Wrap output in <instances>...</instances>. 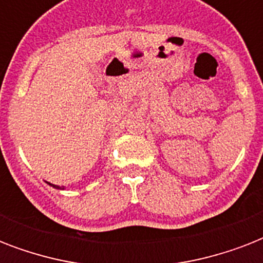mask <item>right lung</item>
Returning a JSON list of instances; mask_svg holds the SVG:
<instances>
[{
  "mask_svg": "<svg viewBox=\"0 0 263 263\" xmlns=\"http://www.w3.org/2000/svg\"><path fill=\"white\" fill-rule=\"evenodd\" d=\"M49 185H51L53 188H57V190H64V187H60V185H54V184L49 183Z\"/></svg>",
  "mask_w": 263,
  "mask_h": 263,
  "instance_id": "right-lung-1",
  "label": "right lung"
}]
</instances>
